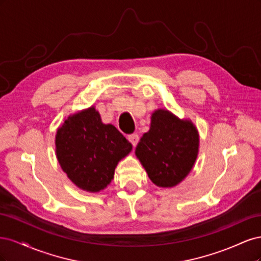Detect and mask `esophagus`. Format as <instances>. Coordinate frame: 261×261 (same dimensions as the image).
Segmentation results:
<instances>
[{
    "label": "esophagus",
    "mask_w": 261,
    "mask_h": 261,
    "mask_svg": "<svg viewBox=\"0 0 261 261\" xmlns=\"http://www.w3.org/2000/svg\"><path fill=\"white\" fill-rule=\"evenodd\" d=\"M127 138H128V140L130 141L132 145H133L134 147L137 146L138 141H139V136L137 135V134H130V135H128Z\"/></svg>",
    "instance_id": "esophagus-1"
}]
</instances>
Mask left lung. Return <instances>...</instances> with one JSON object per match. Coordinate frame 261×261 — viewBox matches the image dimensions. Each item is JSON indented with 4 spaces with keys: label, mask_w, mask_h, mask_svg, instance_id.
I'll list each match as a JSON object with an SVG mask.
<instances>
[{
    "label": "left lung",
    "mask_w": 261,
    "mask_h": 261,
    "mask_svg": "<svg viewBox=\"0 0 261 261\" xmlns=\"http://www.w3.org/2000/svg\"><path fill=\"white\" fill-rule=\"evenodd\" d=\"M199 152V133L187 118L169 110L151 114L150 128L138 143L135 154L158 187L178 185L193 170Z\"/></svg>",
    "instance_id": "left-lung-1"
}]
</instances>
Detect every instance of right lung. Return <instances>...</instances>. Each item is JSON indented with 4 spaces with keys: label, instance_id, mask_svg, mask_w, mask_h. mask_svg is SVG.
<instances>
[{
    "label": "right lung",
    "instance_id": "add662e5",
    "mask_svg": "<svg viewBox=\"0 0 261 261\" xmlns=\"http://www.w3.org/2000/svg\"><path fill=\"white\" fill-rule=\"evenodd\" d=\"M133 149L93 106L70 114L57 130L55 154L63 172L82 191L99 193L114 178L118 162Z\"/></svg>",
    "mask_w": 261,
    "mask_h": 261
}]
</instances>
